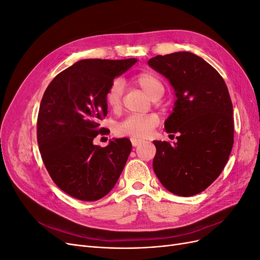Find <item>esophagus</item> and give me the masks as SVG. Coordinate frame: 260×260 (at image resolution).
Listing matches in <instances>:
<instances>
[{
  "label": "esophagus",
  "mask_w": 260,
  "mask_h": 260,
  "mask_svg": "<svg viewBox=\"0 0 260 260\" xmlns=\"http://www.w3.org/2000/svg\"><path fill=\"white\" fill-rule=\"evenodd\" d=\"M142 142H143V140H141V139H135V138L131 139V143H132V145L135 146V147L139 146Z\"/></svg>",
  "instance_id": "34e87169"
}]
</instances>
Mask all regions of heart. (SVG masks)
I'll return each instance as SVG.
<instances>
[{
	"label": "heart",
	"mask_w": 260,
	"mask_h": 260,
	"mask_svg": "<svg viewBox=\"0 0 260 260\" xmlns=\"http://www.w3.org/2000/svg\"><path fill=\"white\" fill-rule=\"evenodd\" d=\"M135 82L142 89L152 100L158 94L164 93V84L155 74L145 72L135 77ZM123 93V83L121 80H115L109 86L105 100L107 106L116 112L120 108ZM159 123V119L155 114L131 115L125 118L116 127V133L119 137L145 138Z\"/></svg>",
	"instance_id": "b5f03b06"
}]
</instances>
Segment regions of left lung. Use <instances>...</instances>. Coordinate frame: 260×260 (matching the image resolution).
Masks as SVG:
<instances>
[{
    "mask_svg": "<svg viewBox=\"0 0 260 260\" xmlns=\"http://www.w3.org/2000/svg\"><path fill=\"white\" fill-rule=\"evenodd\" d=\"M148 66L167 78L176 102L165 130L177 142L154 141L153 169L171 193L203 192L221 174L233 146V107L222 77L190 52L157 55Z\"/></svg>",
    "mask_w": 260,
    "mask_h": 260,
    "instance_id": "1",
    "label": "left lung"
}]
</instances>
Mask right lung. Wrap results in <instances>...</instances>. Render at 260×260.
I'll return each mask as SVG.
<instances>
[{"mask_svg": "<svg viewBox=\"0 0 260 260\" xmlns=\"http://www.w3.org/2000/svg\"><path fill=\"white\" fill-rule=\"evenodd\" d=\"M137 61L79 60L55 77L43 94L37 127L39 149L54 182L75 199L104 198L127 162L132 148L129 139H113L105 147L93 140L106 132L99 122L107 115L108 88Z\"/></svg>", "mask_w": 260, "mask_h": 260, "instance_id": "right-lung-1", "label": "right lung"}]
</instances>
